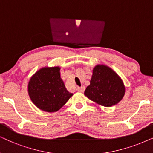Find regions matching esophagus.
<instances>
[{
  "instance_id": "obj_1",
  "label": "esophagus",
  "mask_w": 153,
  "mask_h": 153,
  "mask_svg": "<svg viewBox=\"0 0 153 153\" xmlns=\"http://www.w3.org/2000/svg\"><path fill=\"white\" fill-rule=\"evenodd\" d=\"M85 86L78 87V88H77V91H78V92H82L85 91Z\"/></svg>"
}]
</instances>
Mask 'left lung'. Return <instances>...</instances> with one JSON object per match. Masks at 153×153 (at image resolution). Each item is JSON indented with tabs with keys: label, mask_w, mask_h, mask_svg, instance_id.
Masks as SVG:
<instances>
[{
	"label": "left lung",
	"mask_w": 153,
	"mask_h": 153,
	"mask_svg": "<svg viewBox=\"0 0 153 153\" xmlns=\"http://www.w3.org/2000/svg\"><path fill=\"white\" fill-rule=\"evenodd\" d=\"M124 93V85L114 71L106 65L94 68L90 85L85 91L89 99L104 107H111L121 101Z\"/></svg>",
	"instance_id": "1"
}]
</instances>
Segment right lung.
Returning a JSON list of instances; mask_svg holds the SVG:
<instances>
[{
	"instance_id": "add662e5",
	"label": "right lung",
	"mask_w": 153,
	"mask_h": 153,
	"mask_svg": "<svg viewBox=\"0 0 153 153\" xmlns=\"http://www.w3.org/2000/svg\"><path fill=\"white\" fill-rule=\"evenodd\" d=\"M59 71V67L44 68L31 78L29 94L39 109L48 112L57 111L73 95L65 88Z\"/></svg>"
}]
</instances>
